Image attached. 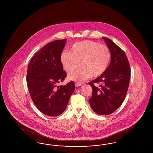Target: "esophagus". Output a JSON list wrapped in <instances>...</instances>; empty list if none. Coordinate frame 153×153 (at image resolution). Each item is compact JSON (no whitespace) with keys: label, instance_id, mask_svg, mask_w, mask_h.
<instances>
[{"label":"esophagus","instance_id":"esophagus-1","mask_svg":"<svg viewBox=\"0 0 153 153\" xmlns=\"http://www.w3.org/2000/svg\"><path fill=\"white\" fill-rule=\"evenodd\" d=\"M82 84V83H81V82H75V85H76V87H80Z\"/></svg>","mask_w":153,"mask_h":153}]
</instances>
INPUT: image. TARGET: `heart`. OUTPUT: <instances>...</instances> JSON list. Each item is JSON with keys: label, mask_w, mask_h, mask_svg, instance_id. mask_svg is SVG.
I'll use <instances>...</instances> for the list:
<instances>
[{"label": "heart", "mask_w": 153, "mask_h": 153, "mask_svg": "<svg viewBox=\"0 0 153 153\" xmlns=\"http://www.w3.org/2000/svg\"><path fill=\"white\" fill-rule=\"evenodd\" d=\"M111 57L109 48L92 41H83L73 44L69 51L60 54L64 70L69 72L78 65L80 68L68 74L70 80L82 81L89 77H97L105 72Z\"/></svg>", "instance_id": "1"}]
</instances>
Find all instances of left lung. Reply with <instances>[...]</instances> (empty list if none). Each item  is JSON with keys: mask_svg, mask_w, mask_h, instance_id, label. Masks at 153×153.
Masks as SVG:
<instances>
[{"mask_svg": "<svg viewBox=\"0 0 153 153\" xmlns=\"http://www.w3.org/2000/svg\"><path fill=\"white\" fill-rule=\"evenodd\" d=\"M102 38L110 49L111 62L104 73L88 83L92 88V96L89 100L96 114L108 115L123 103L128 91L131 70L124 51L111 39ZM99 83L102 84L100 87L95 85Z\"/></svg>", "mask_w": 153, "mask_h": 153, "instance_id": "obj_1", "label": "left lung"}]
</instances>
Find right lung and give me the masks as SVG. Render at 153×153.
Instances as JSON below:
<instances>
[{
    "label": "right lung",
    "mask_w": 153,
    "mask_h": 153,
    "mask_svg": "<svg viewBox=\"0 0 153 153\" xmlns=\"http://www.w3.org/2000/svg\"><path fill=\"white\" fill-rule=\"evenodd\" d=\"M66 39L46 44L32 57L29 64L26 80L31 98L36 108L49 117H57L65 110L75 89L71 81L58 86L66 73L60 61V54Z\"/></svg>",
    "instance_id": "right-lung-1"
}]
</instances>
